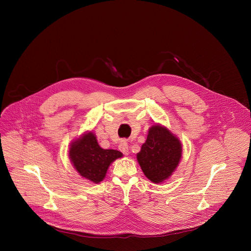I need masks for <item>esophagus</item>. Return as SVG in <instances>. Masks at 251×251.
<instances>
[{
	"instance_id": "esophagus-1",
	"label": "esophagus",
	"mask_w": 251,
	"mask_h": 251,
	"mask_svg": "<svg viewBox=\"0 0 251 251\" xmlns=\"http://www.w3.org/2000/svg\"><path fill=\"white\" fill-rule=\"evenodd\" d=\"M119 150L124 154V155H128L129 154V146L126 142H121L119 146H118Z\"/></svg>"
}]
</instances>
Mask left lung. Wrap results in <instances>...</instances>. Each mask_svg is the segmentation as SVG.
<instances>
[{
	"instance_id": "8db88e82",
	"label": "left lung",
	"mask_w": 251,
	"mask_h": 251,
	"mask_svg": "<svg viewBox=\"0 0 251 251\" xmlns=\"http://www.w3.org/2000/svg\"><path fill=\"white\" fill-rule=\"evenodd\" d=\"M181 158V141L169 129L159 124L149 129L147 140L137 154L143 173L156 184L168 180L178 166Z\"/></svg>"
}]
</instances>
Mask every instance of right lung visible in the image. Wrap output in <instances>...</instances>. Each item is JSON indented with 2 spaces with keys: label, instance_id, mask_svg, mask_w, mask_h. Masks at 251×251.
<instances>
[{
  "label": "right lung",
  "instance_id": "add662e5",
  "mask_svg": "<svg viewBox=\"0 0 251 251\" xmlns=\"http://www.w3.org/2000/svg\"><path fill=\"white\" fill-rule=\"evenodd\" d=\"M69 159L79 175L92 183H100L109 166L123 155L117 150L102 149L92 132L84 133L70 144Z\"/></svg>",
  "mask_w": 251,
  "mask_h": 251
}]
</instances>
